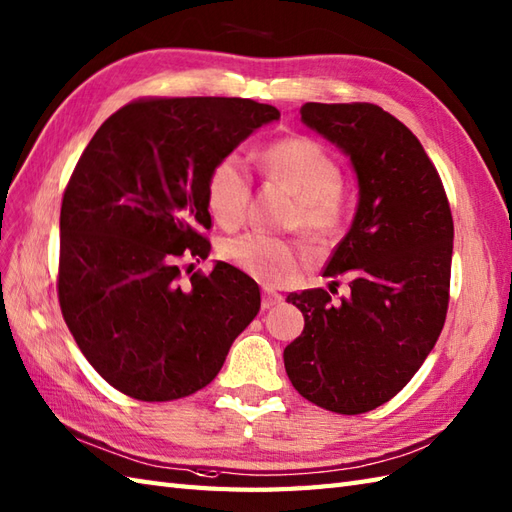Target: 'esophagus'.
<instances>
[{
  "instance_id": "esophagus-1",
  "label": "esophagus",
  "mask_w": 512,
  "mask_h": 512,
  "mask_svg": "<svg viewBox=\"0 0 512 512\" xmlns=\"http://www.w3.org/2000/svg\"><path fill=\"white\" fill-rule=\"evenodd\" d=\"M281 303H283V296L279 292L270 290V288H264V301H261V305H264V310H270V307L281 305Z\"/></svg>"
}]
</instances>
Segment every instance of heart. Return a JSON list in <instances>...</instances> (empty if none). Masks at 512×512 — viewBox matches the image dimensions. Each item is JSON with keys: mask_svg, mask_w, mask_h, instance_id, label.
I'll use <instances>...</instances> for the list:
<instances>
[{"mask_svg": "<svg viewBox=\"0 0 512 512\" xmlns=\"http://www.w3.org/2000/svg\"><path fill=\"white\" fill-rule=\"evenodd\" d=\"M261 170L296 196L294 222L316 242L329 240L340 229L344 200L336 161L307 137H288L270 144L259 157ZM251 200V178L237 154L213 165L207 178V207L222 227H237ZM222 257L266 285L294 277L305 264L299 244L264 233H244L222 244Z\"/></svg>", "mask_w": 512, "mask_h": 512, "instance_id": "obj_1", "label": "heart"}]
</instances>
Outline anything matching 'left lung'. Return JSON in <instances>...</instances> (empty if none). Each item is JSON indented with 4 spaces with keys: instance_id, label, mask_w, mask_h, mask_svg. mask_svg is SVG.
<instances>
[{
    "instance_id": "8db88e82",
    "label": "left lung",
    "mask_w": 512,
    "mask_h": 512,
    "mask_svg": "<svg viewBox=\"0 0 512 512\" xmlns=\"http://www.w3.org/2000/svg\"><path fill=\"white\" fill-rule=\"evenodd\" d=\"M301 122L347 154L360 192L323 272H347L351 292L288 296L305 329L283 351L285 373L316 406L362 414L395 397L441 336L454 220L441 176L397 117L366 102H307Z\"/></svg>"
}]
</instances>
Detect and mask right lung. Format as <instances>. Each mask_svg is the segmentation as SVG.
Here are the masks:
<instances>
[{"label":"right lung","instance_id":"right-lung-1","mask_svg":"<svg viewBox=\"0 0 512 512\" xmlns=\"http://www.w3.org/2000/svg\"><path fill=\"white\" fill-rule=\"evenodd\" d=\"M279 120L242 98H154L113 113L82 152L63 196L58 301L80 351L141 401L205 388L257 316V283L224 261L181 283V259H207V178L257 128Z\"/></svg>","mask_w":512,"mask_h":512}]
</instances>
